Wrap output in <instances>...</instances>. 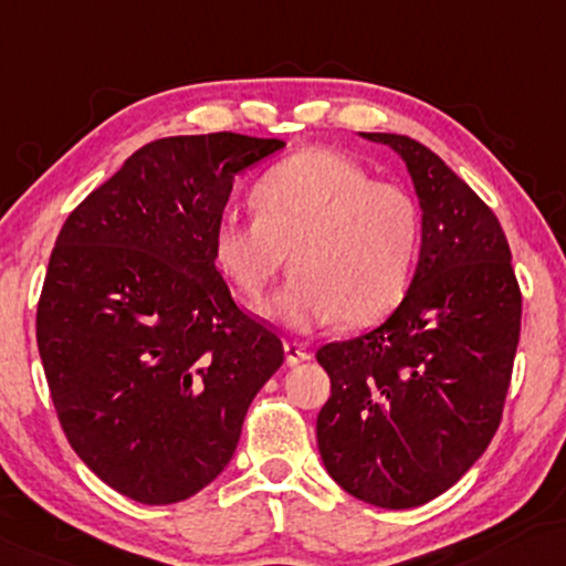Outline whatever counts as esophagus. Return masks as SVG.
<instances>
[{"instance_id":"esophagus-1","label":"esophagus","mask_w":566,"mask_h":566,"mask_svg":"<svg viewBox=\"0 0 566 566\" xmlns=\"http://www.w3.org/2000/svg\"><path fill=\"white\" fill-rule=\"evenodd\" d=\"M284 354H286V364L294 366L300 361H307L310 356V348L305 344H300V340H284Z\"/></svg>"}]
</instances>
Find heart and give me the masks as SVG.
<instances>
[{"mask_svg": "<svg viewBox=\"0 0 566 566\" xmlns=\"http://www.w3.org/2000/svg\"><path fill=\"white\" fill-rule=\"evenodd\" d=\"M253 220L222 214L212 259L235 290L261 300L290 264V284L264 307L292 331L344 321L369 325L408 292L423 214L408 189L374 181L338 150L307 148L261 174Z\"/></svg>", "mask_w": 566, "mask_h": 566, "instance_id": "b5f03b06", "label": "heart"}]
</instances>
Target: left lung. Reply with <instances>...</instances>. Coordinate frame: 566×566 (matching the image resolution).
I'll list each match as a JSON object with an SVG mask.
<instances>
[{"mask_svg": "<svg viewBox=\"0 0 566 566\" xmlns=\"http://www.w3.org/2000/svg\"><path fill=\"white\" fill-rule=\"evenodd\" d=\"M361 135L402 156L423 238L400 307L315 354L331 377L317 449L348 495L405 511L457 484L495 436L521 338V286L495 212L464 179L408 135Z\"/></svg>", "mask_w": 566, "mask_h": 566, "instance_id": "obj_1", "label": "left lung"}]
</instances>
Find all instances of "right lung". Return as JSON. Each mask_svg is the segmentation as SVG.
<instances>
[{
    "label": "right lung",
    "mask_w": 566,
    "mask_h": 566,
    "mask_svg": "<svg viewBox=\"0 0 566 566\" xmlns=\"http://www.w3.org/2000/svg\"><path fill=\"white\" fill-rule=\"evenodd\" d=\"M280 148L238 133L154 140L55 238L35 323L48 387L71 449L135 503L207 488L284 361L212 259L235 174Z\"/></svg>",
    "instance_id": "right-lung-1"
}]
</instances>
